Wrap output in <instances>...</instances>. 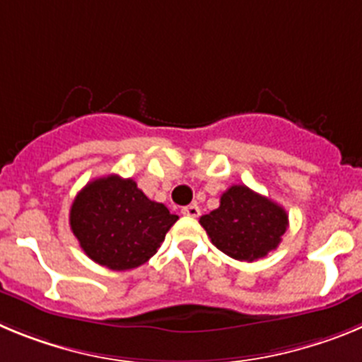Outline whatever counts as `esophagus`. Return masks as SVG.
Instances as JSON below:
<instances>
[{
    "label": "esophagus",
    "instance_id": "34e87169",
    "mask_svg": "<svg viewBox=\"0 0 362 362\" xmlns=\"http://www.w3.org/2000/svg\"><path fill=\"white\" fill-rule=\"evenodd\" d=\"M181 214H183V216H188V217H197L201 214V210H199V206L194 203V204H188V206H185V209L181 210Z\"/></svg>",
    "mask_w": 362,
    "mask_h": 362
}]
</instances>
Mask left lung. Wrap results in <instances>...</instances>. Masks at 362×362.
<instances>
[{"label": "left lung", "mask_w": 362, "mask_h": 362, "mask_svg": "<svg viewBox=\"0 0 362 362\" xmlns=\"http://www.w3.org/2000/svg\"><path fill=\"white\" fill-rule=\"evenodd\" d=\"M199 223L223 254L252 263L279 246L288 214L245 185H233L221 196L219 209L201 216Z\"/></svg>", "instance_id": "8db88e82"}]
</instances>
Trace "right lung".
<instances>
[{
	"label": "right lung",
	"instance_id": "1",
	"mask_svg": "<svg viewBox=\"0 0 362 362\" xmlns=\"http://www.w3.org/2000/svg\"><path fill=\"white\" fill-rule=\"evenodd\" d=\"M179 217L150 201L134 179L116 174L90 181L70 209V228L94 263L130 270L152 257Z\"/></svg>",
	"mask_w": 362,
	"mask_h": 362
}]
</instances>
